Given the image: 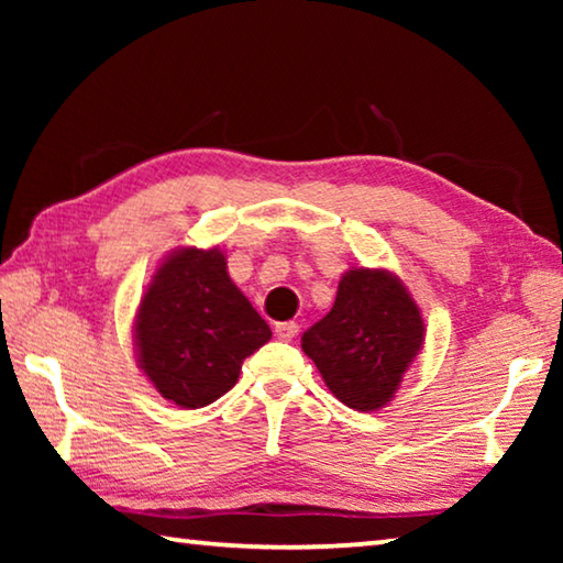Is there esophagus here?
<instances>
[{
  "mask_svg": "<svg viewBox=\"0 0 563 563\" xmlns=\"http://www.w3.org/2000/svg\"><path fill=\"white\" fill-rule=\"evenodd\" d=\"M295 335H298V322L288 320V322H278V325H275V338L278 340L290 342Z\"/></svg>",
  "mask_w": 563,
  "mask_h": 563,
  "instance_id": "obj_1",
  "label": "esophagus"
}]
</instances>
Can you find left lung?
I'll return each instance as SVG.
<instances>
[{"label":"left lung","mask_w":563,"mask_h":563,"mask_svg":"<svg viewBox=\"0 0 563 563\" xmlns=\"http://www.w3.org/2000/svg\"><path fill=\"white\" fill-rule=\"evenodd\" d=\"M422 342L424 322L405 285L367 268L342 275L332 310L302 332L330 393L360 412L393 399Z\"/></svg>","instance_id":"obj_1"}]
</instances>
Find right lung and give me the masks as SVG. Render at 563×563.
<instances>
[{
  "label": "right lung",
  "mask_w": 563,
  "mask_h": 563,
  "mask_svg": "<svg viewBox=\"0 0 563 563\" xmlns=\"http://www.w3.org/2000/svg\"><path fill=\"white\" fill-rule=\"evenodd\" d=\"M271 328L228 278L223 253L184 247L154 275L136 316L141 369L178 407L216 402Z\"/></svg>",
  "instance_id": "1"
}]
</instances>
